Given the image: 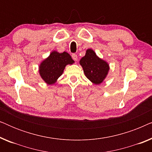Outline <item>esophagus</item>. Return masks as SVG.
Wrapping results in <instances>:
<instances>
[{
    "mask_svg": "<svg viewBox=\"0 0 152 152\" xmlns=\"http://www.w3.org/2000/svg\"><path fill=\"white\" fill-rule=\"evenodd\" d=\"M72 59L74 60V61H77V59H78V58H77V55H76V54H72Z\"/></svg>",
    "mask_w": 152,
    "mask_h": 152,
    "instance_id": "34e87169",
    "label": "esophagus"
}]
</instances>
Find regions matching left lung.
<instances>
[{
    "label": "left lung",
    "instance_id": "8db88e82",
    "mask_svg": "<svg viewBox=\"0 0 152 152\" xmlns=\"http://www.w3.org/2000/svg\"><path fill=\"white\" fill-rule=\"evenodd\" d=\"M80 64L86 77L95 84H101L109 70V64L97 57L91 49L87 50L86 55L80 59Z\"/></svg>",
    "mask_w": 152,
    "mask_h": 152
}]
</instances>
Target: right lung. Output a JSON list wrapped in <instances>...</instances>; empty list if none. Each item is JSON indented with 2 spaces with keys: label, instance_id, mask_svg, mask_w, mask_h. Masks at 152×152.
<instances>
[{
  "label": "right lung",
  "instance_id": "1",
  "mask_svg": "<svg viewBox=\"0 0 152 152\" xmlns=\"http://www.w3.org/2000/svg\"><path fill=\"white\" fill-rule=\"evenodd\" d=\"M73 63L71 56L66 52L59 53L53 51L40 64L39 73L47 84H53L63 73L66 66Z\"/></svg>",
  "mask_w": 152,
  "mask_h": 152
}]
</instances>
